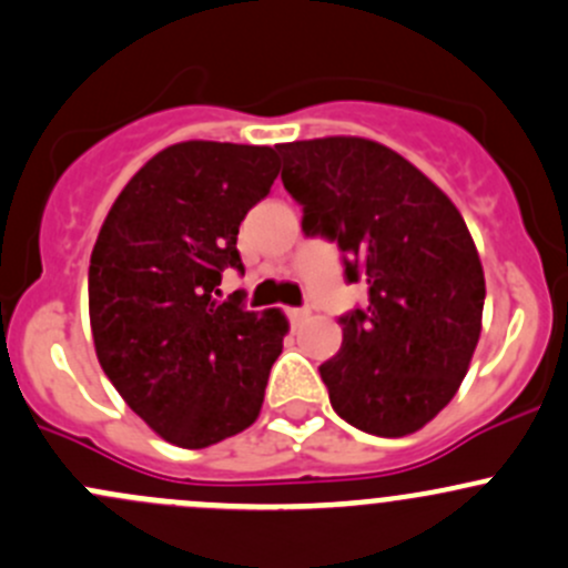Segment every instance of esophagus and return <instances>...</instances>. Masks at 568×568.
<instances>
[{
	"mask_svg": "<svg viewBox=\"0 0 568 568\" xmlns=\"http://www.w3.org/2000/svg\"><path fill=\"white\" fill-rule=\"evenodd\" d=\"M286 314H290L292 325H297V323H301L303 317H306V314H308V308H286Z\"/></svg>",
	"mask_w": 568,
	"mask_h": 568,
	"instance_id": "1",
	"label": "esophagus"
}]
</instances>
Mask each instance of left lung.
<instances>
[{
	"label": "left lung",
	"mask_w": 568,
	"mask_h": 568,
	"mask_svg": "<svg viewBox=\"0 0 568 568\" xmlns=\"http://www.w3.org/2000/svg\"><path fill=\"white\" fill-rule=\"evenodd\" d=\"M303 232L336 241L369 306L344 314L342 349L320 366L333 410L355 429H424L470 369L484 267L465 219L420 169L385 144L325 136L278 144Z\"/></svg>",
	"instance_id": "8db88e82"
}]
</instances>
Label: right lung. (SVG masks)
I'll return each mask as SVG.
<instances>
[{
  "instance_id": "obj_1",
  "label": "right lung",
  "mask_w": 568,
  "mask_h": 568,
  "mask_svg": "<svg viewBox=\"0 0 568 568\" xmlns=\"http://www.w3.org/2000/svg\"><path fill=\"white\" fill-rule=\"evenodd\" d=\"M273 148L180 142L111 204L90 256L95 355L125 405L180 448H207L260 418L290 323L219 301L243 271L237 230L278 178Z\"/></svg>"
}]
</instances>
